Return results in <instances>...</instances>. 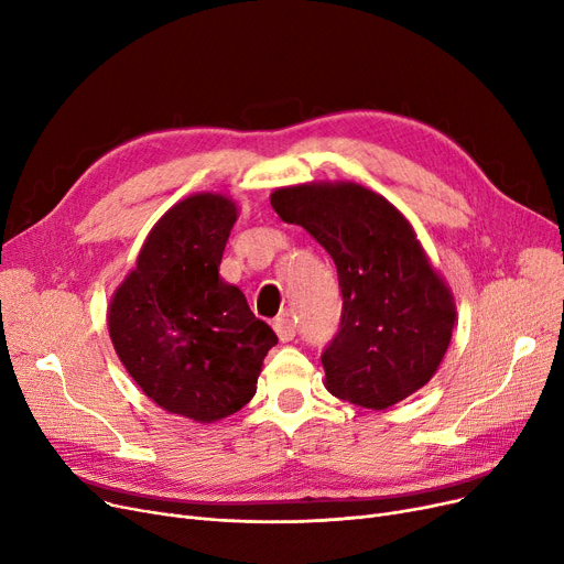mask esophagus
Masks as SVG:
<instances>
[{
  "instance_id": "obj_1",
  "label": "esophagus",
  "mask_w": 564,
  "mask_h": 564,
  "mask_svg": "<svg viewBox=\"0 0 564 564\" xmlns=\"http://www.w3.org/2000/svg\"><path fill=\"white\" fill-rule=\"evenodd\" d=\"M274 332L281 343H290L294 336H297V327H294V322L288 315H281L274 319Z\"/></svg>"
}]
</instances>
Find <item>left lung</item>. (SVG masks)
<instances>
[{
  "label": "left lung",
  "mask_w": 564,
  "mask_h": 564,
  "mask_svg": "<svg viewBox=\"0 0 564 564\" xmlns=\"http://www.w3.org/2000/svg\"><path fill=\"white\" fill-rule=\"evenodd\" d=\"M270 200L336 262L343 317L322 351L327 391L379 411L423 389L451 345L457 311L404 215L357 183L281 187Z\"/></svg>",
  "instance_id": "8db88e82"
}]
</instances>
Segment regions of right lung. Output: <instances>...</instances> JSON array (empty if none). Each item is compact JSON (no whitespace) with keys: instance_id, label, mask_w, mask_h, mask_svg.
<instances>
[{"instance_id":"add662e5","label":"right lung","mask_w":564,"mask_h":564,"mask_svg":"<svg viewBox=\"0 0 564 564\" xmlns=\"http://www.w3.org/2000/svg\"><path fill=\"white\" fill-rule=\"evenodd\" d=\"M235 221L237 205L224 194L175 203L148 232L107 313L113 349L137 387L198 423L240 411L279 343L242 290L219 276Z\"/></svg>"}]
</instances>
